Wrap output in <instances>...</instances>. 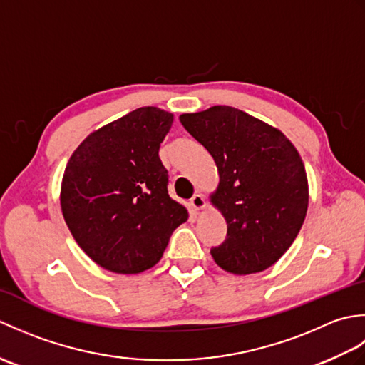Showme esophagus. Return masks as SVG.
Returning <instances> with one entry per match:
<instances>
[{"mask_svg":"<svg viewBox=\"0 0 365 365\" xmlns=\"http://www.w3.org/2000/svg\"><path fill=\"white\" fill-rule=\"evenodd\" d=\"M190 204H191V207L195 208V210L197 212V210H202V208H205L207 207V202H205V197L202 196V195H195L191 197V200H190Z\"/></svg>","mask_w":365,"mask_h":365,"instance_id":"1","label":"esophagus"}]
</instances>
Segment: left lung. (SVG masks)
I'll return each mask as SVG.
<instances>
[{"label": "left lung", "mask_w": 365, "mask_h": 365, "mask_svg": "<svg viewBox=\"0 0 365 365\" xmlns=\"http://www.w3.org/2000/svg\"><path fill=\"white\" fill-rule=\"evenodd\" d=\"M180 122L218 168L210 199L227 222V238L212 250L216 265L234 274L274 265L307 213V175L297 147L281 130L226 105L182 114Z\"/></svg>", "instance_id": "8db88e82"}]
</instances>
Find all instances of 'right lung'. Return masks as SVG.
Returning <instances> with one entry per match:
<instances>
[{"label":"right lung","mask_w":365,"mask_h":365,"mask_svg":"<svg viewBox=\"0 0 365 365\" xmlns=\"http://www.w3.org/2000/svg\"><path fill=\"white\" fill-rule=\"evenodd\" d=\"M174 114L144 106L84 139L61 183V210L75 242L97 265L136 274L157 265L188 210L168 195L158 157Z\"/></svg>","instance_id":"1"}]
</instances>
